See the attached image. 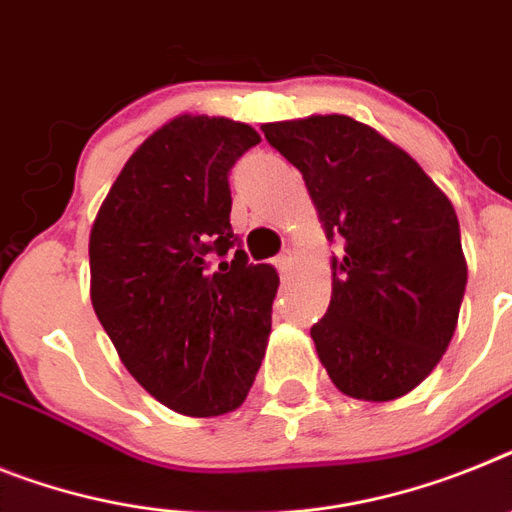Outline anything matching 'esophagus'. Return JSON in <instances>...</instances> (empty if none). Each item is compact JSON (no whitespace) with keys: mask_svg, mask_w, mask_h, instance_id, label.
<instances>
[{"mask_svg":"<svg viewBox=\"0 0 512 512\" xmlns=\"http://www.w3.org/2000/svg\"><path fill=\"white\" fill-rule=\"evenodd\" d=\"M291 263H294V249H283L281 255L276 257V265L281 270H289Z\"/></svg>","mask_w":512,"mask_h":512,"instance_id":"esophagus-1","label":"esophagus"}]
</instances>
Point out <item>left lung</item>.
<instances>
[{"mask_svg":"<svg viewBox=\"0 0 512 512\" xmlns=\"http://www.w3.org/2000/svg\"><path fill=\"white\" fill-rule=\"evenodd\" d=\"M265 140L302 171L330 260V307L309 336L341 393L395 401L448 351L466 291L453 203L388 137L343 114L263 124Z\"/></svg>","mask_w":512,"mask_h":512,"instance_id":"8db88e82","label":"left lung"}]
</instances>
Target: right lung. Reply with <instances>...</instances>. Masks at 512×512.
<instances>
[{"instance_id":"1","label":"right lung","mask_w":512,"mask_h":512,"mask_svg":"<svg viewBox=\"0 0 512 512\" xmlns=\"http://www.w3.org/2000/svg\"><path fill=\"white\" fill-rule=\"evenodd\" d=\"M257 143L244 122L179 114L124 163L90 229L96 317L176 414L239 409L268 346L278 273L249 263L229 223V171Z\"/></svg>"}]
</instances>
